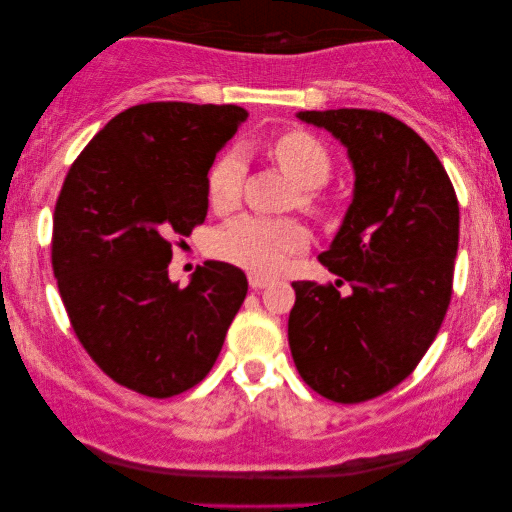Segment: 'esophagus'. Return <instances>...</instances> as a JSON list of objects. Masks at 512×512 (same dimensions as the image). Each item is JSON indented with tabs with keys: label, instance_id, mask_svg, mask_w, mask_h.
<instances>
[{
	"label": "esophagus",
	"instance_id": "obj_1",
	"mask_svg": "<svg viewBox=\"0 0 512 512\" xmlns=\"http://www.w3.org/2000/svg\"><path fill=\"white\" fill-rule=\"evenodd\" d=\"M270 284V279L268 277H261V275H256V272H251L249 275V286L254 291H258V289H265V286Z\"/></svg>",
	"mask_w": 512,
	"mask_h": 512
}]
</instances>
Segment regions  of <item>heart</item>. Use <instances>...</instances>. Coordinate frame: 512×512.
Masks as SVG:
<instances>
[{
    "instance_id": "b5f03b06",
    "label": "heart",
    "mask_w": 512,
    "mask_h": 512,
    "mask_svg": "<svg viewBox=\"0 0 512 512\" xmlns=\"http://www.w3.org/2000/svg\"><path fill=\"white\" fill-rule=\"evenodd\" d=\"M272 158L286 177L303 188L300 205L319 212L314 188L331 179V153L305 130H289L270 146ZM247 167L240 151H228L214 160L207 172V202L214 212L226 214L237 207ZM307 244V230L293 219H261V216H237L214 233L212 249L223 261L240 268L270 275L282 265L284 256L296 254Z\"/></svg>"
}]
</instances>
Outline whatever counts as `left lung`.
Instances as JSON below:
<instances>
[{
    "instance_id": "8db88e82",
    "label": "left lung",
    "mask_w": 512,
    "mask_h": 512,
    "mask_svg": "<svg viewBox=\"0 0 512 512\" xmlns=\"http://www.w3.org/2000/svg\"><path fill=\"white\" fill-rule=\"evenodd\" d=\"M298 118L345 146L356 179L319 256L335 284L293 282L291 356L317 394L363 403L401 384L436 340L452 298L459 202L431 146L398 118L373 109Z\"/></svg>"
}]
</instances>
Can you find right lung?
Here are the masks:
<instances>
[{
  "label": "right lung",
  "mask_w": 512,
  "mask_h": 512,
  "mask_svg": "<svg viewBox=\"0 0 512 512\" xmlns=\"http://www.w3.org/2000/svg\"><path fill=\"white\" fill-rule=\"evenodd\" d=\"M247 111L149 102L111 118L69 167L53 214V275L76 338L111 380L170 398L202 382L247 277L198 265L170 279L172 244L207 216V172Z\"/></svg>",
  "instance_id": "right-lung-1"
}]
</instances>
